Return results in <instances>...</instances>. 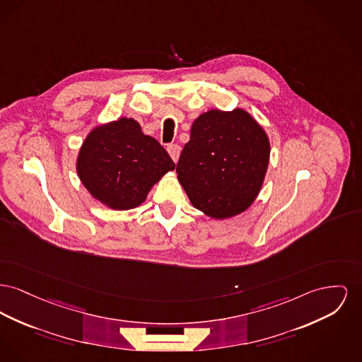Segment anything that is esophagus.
<instances>
[{"label":"esophagus","instance_id":"1","mask_svg":"<svg viewBox=\"0 0 362 362\" xmlns=\"http://www.w3.org/2000/svg\"><path fill=\"white\" fill-rule=\"evenodd\" d=\"M168 153H170V158L175 161V163H177V160H179V156H180V146L179 145H175V144H172L170 145L168 148Z\"/></svg>","mask_w":362,"mask_h":362}]
</instances>
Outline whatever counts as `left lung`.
Masks as SVG:
<instances>
[{
	"instance_id": "8db88e82",
	"label": "left lung",
	"mask_w": 362,
	"mask_h": 362,
	"mask_svg": "<svg viewBox=\"0 0 362 362\" xmlns=\"http://www.w3.org/2000/svg\"><path fill=\"white\" fill-rule=\"evenodd\" d=\"M269 154L268 135L250 113L212 109L192 123L177 179L194 208L212 218H230L255 202Z\"/></svg>"
}]
</instances>
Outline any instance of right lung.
Listing matches in <instances>:
<instances>
[{"instance_id":"obj_1","label":"right lung","mask_w":362,"mask_h":362,"mask_svg":"<svg viewBox=\"0 0 362 362\" xmlns=\"http://www.w3.org/2000/svg\"><path fill=\"white\" fill-rule=\"evenodd\" d=\"M173 170L167 150L128 117L93 128L76 160L87 192L115 211L139 206L150 189Z\"/></svg>"}]
</instances>
